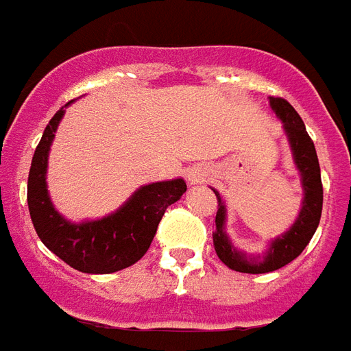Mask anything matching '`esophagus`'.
Segmentation results:
<instances>
[{"label":"esophagus","instance_id":"esophagus-1","mask_svg":"<svg viewBox=\"0 0 351 351\" xmlns=\"http://www.w3.org/2000/svg\"><path fill=\"white\" fill-rule=\"evenodd\" d=\"M202 179H204V173H200V172L189 173V181H193V183H198V181H202Z\"/></svg>","mask_w":351,"mask_h":351}]
</instances>
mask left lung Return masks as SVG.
Here are the masks:
<instances>
[{
	"mask_svg": "<svg viewBox=\"0 0 351 351\" xmlns=\"http://www.w3.org/2000/svg\"><path fill=\"white\" fill-rule=\"evenodd\" d=\"M271 110L277 114L282 121V129L290 144L293 165L301 176V186H303V202L298 219L284 234L275 239H271L269 247L260 254H245L234 247L226 234V204L221 198V194L213 189L215 196L219 200V211L215 217V234L213 245L217 250V256L221 258L222 263H226L230 269L239 273H269L277 271L284 265H288L291 260L305 250L312 235L316 232L322 217V206H324V186H322V176H319V162L316 155L314 142L308 136L305 129V123L299 117L290 102L269 97Z\"/></svg>",
	"mask_w": 351,
	"mask_h": 351,
	"instance_id": "1",
	"label": "left lung"
}]
</instances>
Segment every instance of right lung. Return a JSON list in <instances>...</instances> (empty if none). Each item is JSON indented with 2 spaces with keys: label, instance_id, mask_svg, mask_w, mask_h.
<instances>
[{
  "label": "right lung",
  "instance_id": "1",
  "mask_svg": "<svg viewBox=\"0 0 351 351\" xmlns=\"http://www.w3.org/2000/svg\"><path fill=\"white\" fill-rule=\"evenodd\" d=\"M67 102L46 125L33 155L27 178V206L35 232L48 250L74 269L91 275L116 273L136 263L149 249L166 207L183 196L186 183L181 178L157 181L136 189L114 213L97 221L73 222L53 207L48 185V153Z\"/></svg>",
  "mask_w": 351,
  "mask_h": 351
}]
</instances>
